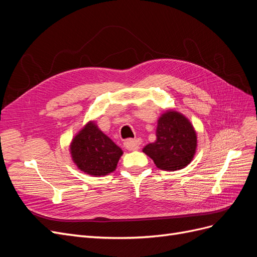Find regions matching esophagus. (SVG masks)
Segmentation results:
<instances>
[{"mask_svg":"<svg viewBox=\"0 0 257 257\" xmlns=\"http://www.w3.org/2000/svg\"><path fill=\"white\" fill-rule=\"evenodd\" d=\"M141 140L140 139H135V140H127L125 143H123V147L126 148V150L129 151H137L140 148L141 145Z\"/></svg>","mask_w":257,"mask_h":257,"instance_id":"1","label":"esophagus"}]
</instances>
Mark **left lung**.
Segmentation results:
<instances>
[{
  "instance_id": "8db88e82",
  "label": "left lung",
  "mask_w": 257,
  "mask_h": 257,
  "mask_svg": "<svg viewBox=\"0 0 257 257\" xmlns=\"http://www.w3.org/2000/svg\"><path fill=\"white\" fill-rule=\"evenodd\" d=\"M156 141L147 144L143 153L156 167L164 171L181 170L192 161L197 147L196 131L184 114L165 111L157 122Z\"/></svg>"
}]
</instances>
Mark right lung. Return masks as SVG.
<instances>
[{
    "mask_svg": "<svg viewBox=\"0 0 257 257\" xmlns=\"http://www.w3.org/2000/svg\"><path fill=\"white\" fill-rule=\"evenodd\" d=\"M70 155L78 169L87 175L103 176L115 171L122 151L98 128L88 121L70 143Z\"/></svg>",
    "mask_w": 257,
    "mask_h": 257,
    "instance_id": "add662e5",
    "label": "right lung"
}]
</instances>
